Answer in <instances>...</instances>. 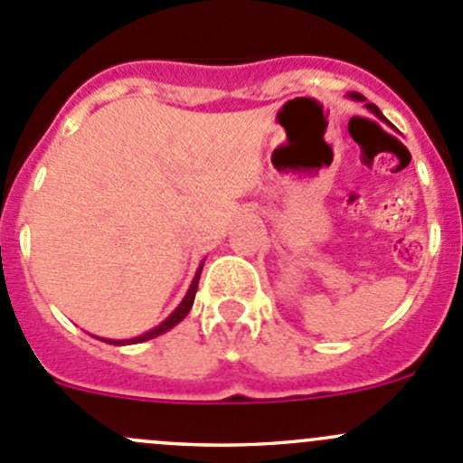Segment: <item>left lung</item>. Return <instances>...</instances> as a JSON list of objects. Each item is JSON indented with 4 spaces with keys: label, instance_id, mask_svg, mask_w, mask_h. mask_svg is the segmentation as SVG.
<instances>
[{
    "label": "left lung",
    "instance_id": "left-lung-1",
    "mask_svg": "<svg viewBox=\"0 0 463 463\" xmlns=\"http://www.w3.org/2000/svg\"><path fill=\"white\" fill-rule=\"evenodd\" d=\"M352 98H356V100H363L361 93H352ZM367 109H372V111H374L376 116H381V118H383V114H381V111H378V107H376V105H372V102H367Z\"/></svg>",
    "mask_w": 463,
    "mask_h": 463
}]
</instances>
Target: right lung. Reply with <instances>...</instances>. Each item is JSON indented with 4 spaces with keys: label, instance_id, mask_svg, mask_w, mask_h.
<instances>
[{
    "label": "right lung",
    "instance_id": "1",
    "mask_svg": "<svg viewBox=\"0 0 463 463\" xmlns=\"http://www.w3.org/2000/svg\"><path fill=\"white\" fill-rule=\"evenodd\" d=\"M202 269L203 266H199V270H197V275H194V279H193V287H190V291L185 293V298H184V302H181L179 307H176V311L175 314L170 316V318H167L165 322H161V325L156 326V329H152V331H147V334H143V335H138V338H132V340H128L129 345H134V343H143V340H149V338H156V335H161V334H165L167 329H172V326L175 325H179L181 320L185 318V316H188V311L193 309V302H194V293H197V287H199V278H202ZM105 343H111V345H120L118 340H105Z\"/></svg>",
    "mask_w": 463,
    "mask_h": 463
}]
</instances>
